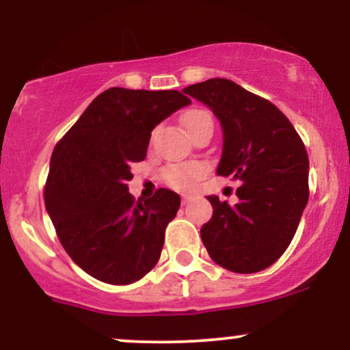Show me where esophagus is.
<instances>
[{
  "label": "esophagus",
  "instance_id": "34e87169",
  "mask_svg": "<svg viewBox=\"0 0 350 350\" xmlns=\"http://www.w3.org/2000/svg\"><path fill=\"white\" fill-rule=\"evenodd\" d=\"M180 198H183V204H187L189 200H192V196L191 194H183V196H180Z\"/></svg>",
  "mask_w": 350,
  "mask_h": 350
}]
</instances>
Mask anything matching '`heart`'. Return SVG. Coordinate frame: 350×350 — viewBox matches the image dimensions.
<instances>
[{"instance_id": "obj_1", "label": "heart", "mask_w": 350, "mask_h": 350, "mask_svg": "<svg viewBox=\"0 0 350 350\" xmlns=\"http://www.w3.org/2000/svg\"><path fill=\"white\" fill-rule=\"evenodd\" d=\"M183 123L186 126L187 133L191 135L192 131L198 130L199 126L206 123H212V115L207 110H196L187 111L183 116ZM207 167L202 163H179L171 164L163 171V178L166 180L167 186L174 189H191L196 186V183L206 176Z\"/></svg>"}]
</instances>
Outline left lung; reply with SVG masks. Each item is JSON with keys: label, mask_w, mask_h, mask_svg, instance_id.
<instances>
[{"label": "left lung", "mask_w": 350, "mask_h": 350, "mask_svg": "<svg viewBox=\"0 0 350 350\" xmlns=\"http://www.w3.org/2000/svg\"><path fill=\"white\" fill-rule=\"evenodd\" d=\"M214 111L224 130L217 174L240 180L239 202L208 196L214 214L200 228L208 255L234 273L268 268L291 243L308 204L309 159L290 120L227 79L184 88Z\"/></svg>", "instance_id": "8db88e82"}]
</instances>
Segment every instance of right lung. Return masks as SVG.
I'll use <instances>...</instances> for the list:
<instances>
[{
	"label": "right lung",
	"instance_id": "add662e5",
	"mask_svg": "<svg viewBox=\"0 0 350 350\" xmlns=\"http://www.w3.org/2000/svg\"><path fill=\"white\" fill-rule=\"evenodd\" d=\"M189 103L178 90L111 87L55 144L44 202L64 250L94 278L130 284L158 263L180 198L161 187L142 202L126 183L152 128Z\"/></svg>",
	"mask_w": 350,
	"mask_h": 350
}]
</instances>
